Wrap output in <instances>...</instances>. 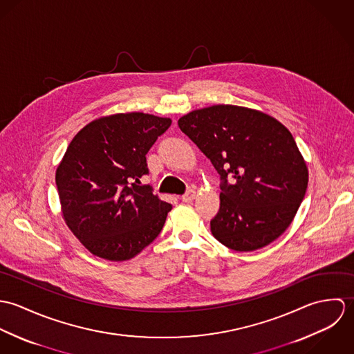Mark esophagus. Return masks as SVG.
I'll list each match as a JSON object with an SVG mask.
<instances>
[{
  "instance_id": "1",
  "label": "esophagus",
  "mask_w": 354,
  "mask_h": 354,
  "mask_svg": "<svg viewBox=\"0 0 354 354\" xmlns=\"http://www.w3.org/2000/svg\"><path fill=\"white\" fill-rule=\"evenodd\" d=\"M195 198H196V192H195L194 189H189L185 195L181 196V201H183V202L189 203L192 202Z\"/></svg>"
}]
</instances>
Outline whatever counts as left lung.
Returning <instances> with one entry per match:
<instances>
[{
	"mask_svg": "<svg viewBox=\"0 0 354 354\" xmlns=\"http://www.w3.org/2000/svg\"><path fill=\"white\" fill-rule=\"evenodd\" d=\"M178 127L221 176L212 236L239 252L277 240L308 187L306 163L289 129L266 113L233 104L194 110Z\"/></svg>",
	"mask_w": 354,
	"mask_h": 354,
	"instance_id": "left-lung-1",
	"label": "left lung"
}]
</instances>
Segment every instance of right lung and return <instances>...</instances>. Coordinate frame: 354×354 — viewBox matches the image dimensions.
<instances>
[{
    "label": "right lung",
    "instance_id": "obj_1",
    "mask_svg": "<svg viewBox=\"0 0 354 354\" xmlns=\"http://www.w3.org/2000/svg\"><path fill=\"white\" fill-rule=\"evenodd\" d=\"M171 120L121 113L87 124L71 142L55 171L62 216L95 256L135 257L160 233L171 204L140 185L146 153Z\"/></svg>",
    "mask_w": 354,
    "mask_h": 354
}]
</instances>
